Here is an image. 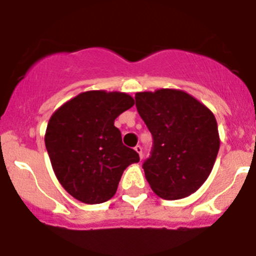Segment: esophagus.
I'll use <instances>...</instances> for the list:
<instances>
[{
    "label": "esophagus",
    "instance_id": "obj_1",
    "mask_svg": "<svg viewBox=\"0 0 256 256\" xmlns=\"http://www.w3.org/2000/svg\"><path fill=\"white\" fill-rule=\"evenodd\" d=\"M134 150H136V152L140 155V159H142V148H141V146H140V144H138V146H136Z\"/></svg>",
    "mask_w": 256,
    "mask_h": 256
}]
</instances>
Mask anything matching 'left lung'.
I'll return each instance as SVG.
<instances>
[{"instance_id": "left-lung-1", "label": "left lung", "mask_w": 256, "mask_h": 256, "mask_svg": "<svg viewBox=\"0 0 256 256\" xmlns=\"http://www.w3.org/2000/svg\"><path fill=\"white\" fill-rule=\"evenodd\" d=\"M136 106L154 138L152 152L144 162L151 190L165 200L198 191L212 173L220 144L212 110L174 88L137 92Z\"/></svg>"}]
</instances>
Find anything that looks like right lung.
Instances as JSON below:
<instances>
[{
	"mask_svg": "<svg viewBox=\"0 0 256 256\" xmlns=\"http://www.w3.org/2000/svg\"><path fill=\"white\" fill-rule=\"evenodd\" d=\"M133 105L128 94L98 90L79 94L51 115L44 144L56 178L74 198L91 205L110 200L124 169L140 162L114 126Z\"/></svg>",
	"mask_w": 256,
	"mask_h": 256,
	"instance_id": "add662e5",
	"label": "right lung"
}]
</instances>
